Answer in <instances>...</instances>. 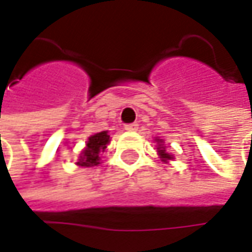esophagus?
I'll return each instance as SVG.
<instances>
[{
  "label": "esophagus",
  "instance_id": "1",
  "mask_svg": "<svg viewBox=\"0 0 252 252\" xmlns=\"http://www.w3.org/2000/svg\"><path fill=\"white\" fill-rule=\"evenodd\" d=\"M126 129L128 132H135L138 129V123H132V124H126Z\"/></svg>",
  "mask_w": 252,
  "mask_h": 252
}]
</instances>
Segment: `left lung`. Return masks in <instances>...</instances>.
<instances>
[{
  "label": "left lung",
  "mask_w": 252,
  "mask_h": 252,
  "mask_svg": "<svg viewBox=\"0 0 252 252\" xmlns=\"http://www.w3.org/2000/svg\"><path fill=\"white\" fill-rule=\"evenodd\" d=\"M157 142H158V154H159V157H160V160L168 162V160H170V159H173V155L168 154V152L165 151V148L162 147L163 141H162V139H157Z\"/></svg>",
  "instance_id": "8db88e82"
}]
</instances>
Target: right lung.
Returning a JSON list of instances; mask_svg holds the SVG:
<instances>
[{"mask_svg": "<svg viewBox=\"0 0 252 252\" xmlns=\"http://www.w3.org/2000/svg\"><path fill=\"white\" fill-rule=\"evenodd\" d=\"M110 142V135L107 131L97 132L89 138L86 148L82 151L79 162H76L79 166L90 168V166H97L100 165V154L104 152V149Z\"/></svg>", "mask_w": 252, "mask_h": 252, "instance_id": "obj_1", "label": "right lung"}]
</instances>
